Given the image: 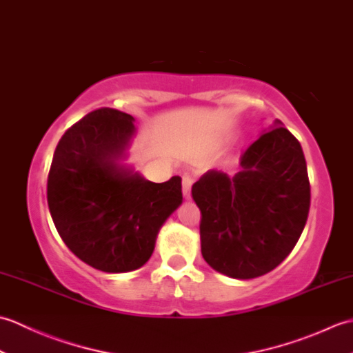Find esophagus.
Instances as JSON below:
<instances>
[{
  "instance_id": "1",
  "label": "esophagus",
  "mask_w": 353,
  "mask_h": 353,
  "mask_svg": "<svg viewBox=\"0 0 353 353\" xmlns=\"http://www.w3.org/2000/svg\"><path fill=\"white\" fill-rule=\"evenodd\" d=\"M194 179L190 174H183L182 176V192H183V197L186 200L191 199V186H192Z\"/></svg>"
}]
</instances>
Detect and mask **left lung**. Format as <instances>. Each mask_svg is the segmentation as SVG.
Here are the masks:
<instances>
[{
	"instance_id": "8db88e82",
	"label": "left lung",
	"mask_w": 353,
	"mask_h": 353,
	"mask_svg": "<svg viewBox=\"0 0 353 353\" xmlns=\"http://www.w3.org/2000/svg\"><path fill=\"white\" fill-rule=\"evenodd\" d=\"M241 171L209 170L192 185L205 261L234 279L272 272L301 238L311 188L301 142L279 119L241 154Z\"/></svg>"
}]
</instances>
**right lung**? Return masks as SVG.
<instances>
[{"label": "right lung", "mask_w": 353, "mask_h": 353, "mask_svg": "<svg viewBox=\"0 0 353 353\" xmlns=\"http://www.w3.org/2000/svg\"><path fill=\"white\" fill-rule=\"evenodd\" d=\"M134 118L101 108L71 125L48 172L51 219L79 259L106 273H125L152 256L165 220L182 205V179L150 182L123 163Z\"/></svg>", "instance_id": "1"}]
</instances>
